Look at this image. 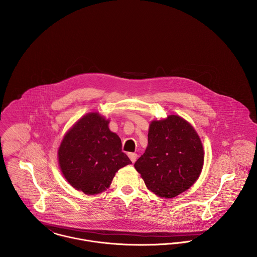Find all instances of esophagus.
<instances>
[{"instance_id": "esophagus-1", "label": "esophagus", "mask_w": 257, "mask_h": 257, "mask_svg": "<svg viewBox=\"0 0 257 257\" xmlns=\"http://www.w3.org/2000/svg\"><path fill=\"white\" fill-rule=\"evenodd\" d=\"M127 155H128V157H130V159L132 160V162H135V161L137 160V158H138V154H137V153H134V152H130Z\"/></svg>"}]
</instances>
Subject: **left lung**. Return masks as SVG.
<instances>
[{
  "instance_id": "8db88e82",
  "label": "left lung",
  "mask_w": 257,
  "mask_h": 257,
  "mask_svg": "<svg viewBox=\"0 0 257 257\" xmlns=\"http://www.w3.org/2000/svg\"><path fill=\"white\" fill-rule=\"evenodd\" d=\"M145 153L135 163L147 189L160 198H174L201 175L205 151L194 126L178 114L149 123Z\"/></svg>"
}]
</instances>
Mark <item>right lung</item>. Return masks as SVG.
<instances>
[{"instance_id": "1", "label": "right lung", "mask_w": 257, "mask_h": 257, "mask_svg": "<svg viewBox=\"0 0 257 257\" xmlns=\"http://www.w3.org/2000/svg\"><path fill=\"white\" fill-rule=\"evenodd\" d=\"M109 123L110 119L100 112H88L66 132L58 147L63 177L74 189L89 196L105 192L117 170L132 164Z\"/></svg>"}]
</instances>
